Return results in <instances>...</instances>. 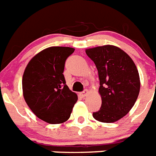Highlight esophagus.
Instances as JSON below:
<instances>
[{"label":"esophagus","instance_id":"obj_1","mask_svg":"<svg viewBox=\"0 0 156 156\" xmlns=\"http://www.w3.org/2000/svg\"><path fill=\"white\" fill-rule=\"evenodd\" d=\"M88 93H89L88 90H87V89H86V90H84L82 93H81V95H82V97H86V95L88 94Z\"/></svg>","mask_w":156,"mask_h":156}]
</instances>
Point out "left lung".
I'll return each mask as SVG.
<instances>
[{
    "instance_id": "obj_1",
    "label": "left lung",
    "mask_w": 156,
    "mask_h": 156,
    "mask_svg": "<svg viewBox=\"0 0 156 156\" xmlns=\"http://www.w3.org/2000/svg\"><path fill=\"white\" fill-rule=\"evenodd\" d=\"M94 61L100 80V110L93 112L95 120L112 123L131 110L138 98L140 81L133 59L120 48L105 45L86 50Z\"/></svg>"
}]
</instances>
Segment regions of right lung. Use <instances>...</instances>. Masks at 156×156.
Listing matches in <instances>:
<instances>
[{"label": "right lung", "instance_id": "add662e5", "mask_svg": "<svg viewBox=\"0 0 156 156\" xmlns=\"http://www.w3.org/2000/svg\"><path fill=\"white\" fill-rule=\"evenodd\" d=\"M74 51L68 47L46 48L30 60L23 72L24 100L34 114L49 124L66 121L78 101L62 74L66 58Z\"/></svg>", "mask_w": 156, "mask_h": 156}]
</instances>
